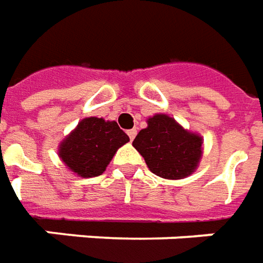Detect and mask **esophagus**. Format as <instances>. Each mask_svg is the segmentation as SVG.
Returning <instances> with one entry per match:
<instances>
[{
    "mask_svg": "<svg viewBox=\"0 0 263 263\" xmlns=\"http://www.w3.org/2000/svg\"><path fill=\"white\" fill-rule=\"evenodd\" d=\"M126 134H128L129 139H131V141H134V138H135V135H137V129H135V128H134V129H129V131L126 132Z\"/></svg>",
    "mask_w": 263,
    "mask_h": 263,
    "instance_id": "obj_1",
    "label": "esophagus"
}]
</instances>
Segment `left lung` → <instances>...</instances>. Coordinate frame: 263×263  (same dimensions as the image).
Returning a JSON list of instances; mask_svg holds the SVG:
<instances>
[{
  "instance_id": "obj_1",
  "label": "left lung",
  "mask_w": 263,
  "mask_h": 263,
  "mask_svg": "<svg viewBox=\"0 0 263 263\" xmlns=\"http://www.w3.org/2000/svg\"><path fill=\"white\" fill-rule=\"evenodd\" d=\"M146 122L132 145L151 172L165 179H182L195 172L202 157V137L186 131L166 114H155Z\"/></svg>"
}]
</instances>
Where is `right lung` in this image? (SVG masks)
Instances as JSON below:
<instances>
[{
	"label": "right lung",
	"instance_id": "obj_1",
	"mask_svg": "<svg viewBox=\"0 0 263 263\" xmlns=\"http://www.w3.org/2000/svg\"><path fill=\"white\" fill-rule=\"evenodd\" d=\"M129 141L115 121L84 118L60 146L58 155L74 174L82 178L101 175L115 152Z\"/></svg>",
	"mask_w": 263,
	"mask_h": 263
}]
</instances>
